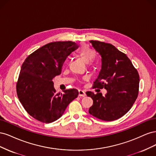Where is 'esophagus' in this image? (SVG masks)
<instances>
[{"label": "esophagus", "instance_id": "obj_1", "mask_svg": "<svg viewBox=\"0 0 156 156\" xmlns=\"http://www.w3.org/2000/svg\"><path fill=\"white\" fill-rule=\"evenodd\" d=\"M79 96L84 97V96H86V94L83 90H79Z\"/></svg>", "mask_w": 156, "mask_h": 156}]
</instances>
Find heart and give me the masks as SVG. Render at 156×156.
<instances>
[{
	"instance_id": "obj_1",
	"label": "heart",
	"mask_w": 156,
	"mask_h": 156,
	"mask_svg": "<svg viewBox=\"0 0 156 156\" xmlns=\"http://www.w3.org/2000/svg\"><path fill=\"white\" fill-rule=\"evenodd\" d=\"M76 54L79 57L87 63L88 66H94L98 61L97 55L94 53L88 44H82L76 51Z\"/></svg>"
}]
</instances>
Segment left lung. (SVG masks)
Wrapping results in <instances>:
<instances>
[{"mask_svg": "<svg viewBox=\"0 0 156 156\" xmlns=\"http://www.w3.org/2000/svg\"><path fill=\"white\" fill-rule=\"evenodd\" d=\"M94 49L101 56V69L94 82V88H105L107 93L87 92L93 105L89 113L98 119L112 121L128 112L137 98L139 75L127 55L111 44L91 40Z\"/></svg>", "mask_w": 156, "mask_h": 156, "instance_id": "8db88e82", "label": "left lung"}]
</instances>
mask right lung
<instances>
[{"label": "right lung", "mask_w": 156, "mask_h": 156, "mask_svg": "<svg viewBox=\"0 0 156 156\" xmlns=\"http://www.w3.org/2000/svg\"><path fill=\"white\" fill-rule=\"evenodd\" d=\"M77 48L71 41L51 42L33 52L23 63L17 94L28 114L36 120L44 123L56 120L78 96V90L74 88L56 93L52 81L60 74L67 56Z\"/></svg>", "instance_id": "right-lung-1"}]
</instances>
